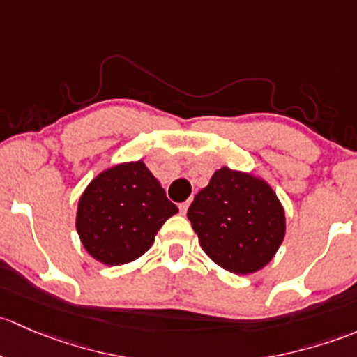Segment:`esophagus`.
<instances>
[{
  "label": "esophagus",
  "mask_w": 357,
  "mask_h": 357,
  "mask_svg": "<svg viewBox=\"0 0 357 357\" xmlns=\"http://www.w3.org/2000/svg\"><path fill=\"white\" fill-rule=\"evenodd\" d=\"M189 204H190V201H185V203L178 204V209H180V213H182V215H185L187 209H189Z\"/></svg>",
  "instance_id": "esophagus-1"
}]
</instances>
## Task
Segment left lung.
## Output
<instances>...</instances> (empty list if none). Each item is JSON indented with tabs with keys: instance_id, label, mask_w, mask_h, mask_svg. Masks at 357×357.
<instances>
[{
	"instance_id": "8db88e82",
	"label": "left lung",
	"mask_w": 357,
	"mask_h": 357,
	"mask_svg": "<svg viewBox=\"0 0 357 357\" xmlns=\"http://www.w3.org/2000/svg\"><path fill=\"white\" fill-rule=\"evenodd\" d=\"M187 218L201 248L232 273L261 270L285 235L280 201L263 180L220 168L194 197Z\"/></svg>"
}]
</instances>
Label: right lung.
<instances>
[{"label":"right lung","instance_id":"1","mask_svg":"<svg viewBox=\"0 0 357 357\" xmlns=\"http://www.w3.org/2000/svg\"><path fill=\"white\" fill-rule=\"evenodd\" d=\"M177 211L146 165L134 161L105 170L87 185L75 225L87 252L116 266L144 255Z\"/></svg>","mask_w":357,"mask_h":357}]
</instances>
